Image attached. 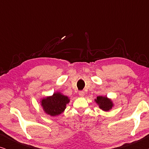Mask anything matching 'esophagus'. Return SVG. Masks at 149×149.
<instances>
[{"mask_svg":"<svg viewBox=\"0 0 149 149\" xmlns=\"http://www.w3.org/2000/svg\"><path fill=\"white\" fill-rule=\"evenodd\" d=\"M79 96L83 97L85 95V92L83 91H80L79 92Z\"/></svg>","mask_w":149,"mask_h":149,"instance_id":"obj_1","label":"esophagus"}]
</instances>
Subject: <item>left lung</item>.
I'll return each instance as SVG.
<instances>
[{
    "mask_svg": "<svg viewBox=\"0 0 149 149\" xmlns=\"http://www.w3.org/2000/svg\"><path fill=\"white\" fill-rule=\"evenodd\" d=\"M95 102L100 109L104 111H109L113 107L114 104L111 99L108 98L107 96H102V95H99L95 99Z\"/></svg>",
    "mask_w": 149,
    "mask_h": 149,
    "instance_id": "left-lung-1",
    "label": "left lung"
}]
</instances>
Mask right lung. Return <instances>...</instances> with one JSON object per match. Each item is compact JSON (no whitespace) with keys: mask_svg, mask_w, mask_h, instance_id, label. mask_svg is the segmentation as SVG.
Wrapping results in <instances>:
<instances>
[{"mask_svg":"<svg viewBox=\"0 0 149 149\" xmlns=\"http://www.w3.org/2000/svg\"><path fill=\"white\" fill-rule=\"evenodd\" d=\"M70 102V99L60 92H55L51 96H47L40 100V105L47 115L55 117L62 114Z\"/></svg>","mask_w":149,"mask_h":149,"instance_id":"add662e5","label":"right lung"}]
</instances>
